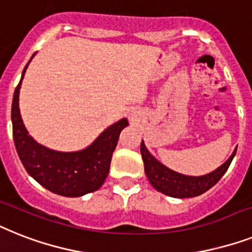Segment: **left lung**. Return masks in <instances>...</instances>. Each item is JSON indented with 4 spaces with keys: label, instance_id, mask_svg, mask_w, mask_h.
Listing matches in <instances>:
<instances>
[{
    "label": "left lung",
    "instance_id": "left-lung-1",
    "mask_svg": "<svg viewBox=\"0 0 252 252\" xmlns=\"http://www.w3.org/2000/svg\"><path fill=\"white\" fill-rule=\"evenodd\" d=\"M236 151L237 149L230 155V158L224 164L220 165L218 169H215L214 172L195 177V176L181 175V173L167 168L147 151L144 141L141 142V155H142V160H144L145 173H146L147 179L158 191L173 198L197 197V195L206 193L208 189H211L228 171L229 165L236 155Z\"/></svg>",
    "mask_w": 252,
    "mask_h": 252
}]
</instances>
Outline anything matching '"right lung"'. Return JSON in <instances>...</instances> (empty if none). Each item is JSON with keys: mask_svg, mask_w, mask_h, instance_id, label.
<instances>
[{"mask_svg": "<svg viewBox=\"0 0 252 252\" xmlns=\"http://www.w3.org/2000/svg\"><path fill=\"white\" fill-rule=\"evenodd\" d=\"M20 84L22 80L14 92L11 122L14 144L27 172L40 185L63 197H81L99 189L110 171L112 153L118 145L120 132L128 126V120L124 118L108 126L85 150L76 153L50 150L38 145L28 134L22 122L19 112Z\"/></svg>", "mask_w": 252, "mask_h": 252, "instance_id": "right-lung-1", "label": "right lung"}]
</instances>
